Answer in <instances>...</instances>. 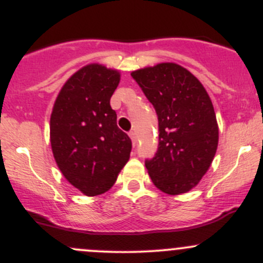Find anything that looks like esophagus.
Returning <instances> with one entry per match:
<instances>
[{
  "mask_svg": "<svg viewBox=\"0 0 263 263\" xmlns=\"http://www.w3.org/2000/svg\"><path fill=\"white\" fill-rule=\"evenodd\" d=\"M128 136H129V138H131V140H132V143H134V146H135V144H136V134H135L134 131H131L128 134Z\"/></svg>",
  "mask_w": 263,
  "mask_h": 263,
  "instance_id": "1",
  "label": "esophagus"
}]
</instances>
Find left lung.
<instances>
[{
  "label": "left lung",
  "mask_w": 263,
  "mask_h": 263,
  "mask_svg": "<svg viewBox=\"0 0 263 263\" xmlns=\"http://www.w3.org/2000/svg\"><path fill=\"white\" fill-rule=\"evenodd\" d=\"M131 75L158 116V151L146 161L151 179L170 195L189 192L209 170L218 148L213 102L203 84L176 63H159Z\"/></svg>",
  "instance_id": "1"
}]
</instances>
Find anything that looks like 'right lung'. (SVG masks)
Segmentation results:
<instances>
[{
    "mask_svg": "<svg viewBox=\"0 0 263 263\" xmlns=\"http://www.w3.org/2000/svg\"><path fill=\"white\" fill-rule=\"evenodd\" d=\"M119 70L92 63L65 81L50 115L54 159L71 185L87 197L107 192L129 159L132 143L110 106Z\"/></svg>",
    "mask_w": 263,
    "mask_h": 263,
    "instance_id": "1",
    "label": "right lung"
}]
</instances>
